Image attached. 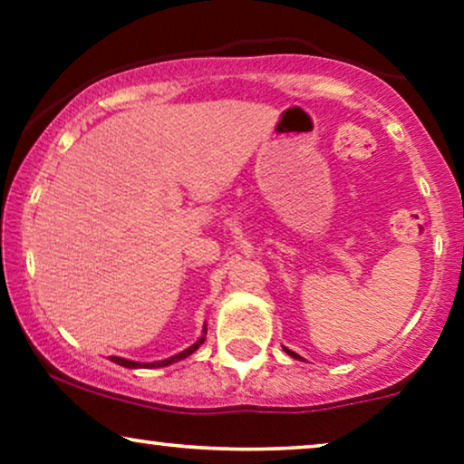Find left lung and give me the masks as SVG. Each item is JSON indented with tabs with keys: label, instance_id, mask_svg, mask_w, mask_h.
Listing matches in <instances>:
<instances>
[{
	"label": "left lung",
	"instance_id": "obj_1",
	"mask_svg": "<svg viewBox=\"0 0 464 464\" xmlns=\"http://www.w3.org/2000/svg\"><path fill=\"white\" fill-rule=\"evenodd\" d=\"M285 353H287V354H291V357H294V359H302V357H300V354H295L294 351H287V348H285Z\"/></svg>",
	"mask_w": 464,
	"mask_h": 464
}]
</instances>
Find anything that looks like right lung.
<instances>
[{"label": "right lung", "instance_id": "right-lung-1", "mask_svg": "<svg viewBox=\"0 0 464 464\" xmlns=\"http://www.w3.org/2000/svg\"><path fill=\"white\" fill-rule=\"evenodd\" d=\"M202 342H205V335H202V338L196 342V344H192L189 348H186V351L183 353H179V354H175V357H170V359H164V361H156V363H137V361H129V359H122V357H111V361L113 363H118V365H122V367H130V370H135V367H164V365H170V363H175V361H181V359H186V357H189V354H192L196 348H198Z\"/></svg>", "mask_w": 464, "mask_h": 464}]
</instances>
